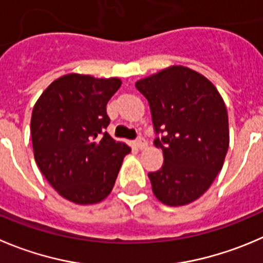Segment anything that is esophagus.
Here are the masks:
<instances>
[{
  "label": "esophagus",
  "mask_w": 263,
  "mask_h": 263,
  "mask_svg": "<svg viewBox=\"0 0 263 263\" xmlns=\"http://www.w3.org/2000/svg\"><path fill=\"white\" fill-rule=\"evenodd\" d=\"M136 146H137V148H139V149L146 148V147H147L146 139H144L143 137H138V138L136 139Z\"/></svg>",
  "instance_id": "esophagus-1"
}]
</instances>
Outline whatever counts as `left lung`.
Masks as SVG:
<instances>
[{
    "label": "left lung",
    "instance_id": "left-lung-1",
    "mask_svg": "<svg viewBox=\"0 0 263 263\" xmlns=\"http://www.w3.org/2000/svg\"><path fill=\"white\" fill-rule=\"evenodd\" d=\"M148 101L154 143L161 169L148 173L155 196L169 206L186 205L211 187L229 149V116L218 90L206 77L173 66L139 80Z\"/></svg>",
    "mask_w": 263,
    "mask_h": 263
}]
</instances>
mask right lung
I'll use <instances>...</instances> for the list:
<instances>
[{
	"mask_svg": "<svg viewBox=\"0 0 263 263\" xmlns=\"http://www.w3.org/2000/svg\"><path fill=\"white\" fill-rule=\"evenodd\" d=\"M121 80L71 73L49 85L32 111L34 160L50 184L76 204H96L114 189L130 147L106 132V106Z\"/></svg>",
	"mask_w": 263,
	"mask_h": 263,
	"instance_id": "1",
	"label": "right lung"
}]
</instances>
